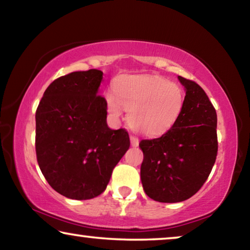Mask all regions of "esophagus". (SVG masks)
Segmentation results:
<instances>
[{
	"label": "esophagus",
	"instance_id": "obj_1",
	"mask_svg": "<svg viewBox=\"0 0 250 250\" xmlns=\"http://www.w3.org/2000/svg\"><path fill=\"white\" fill-rule=\"evenodd\" d=\"M130 142H131V146L137 147L139 145V139L136 136H130Z\"/></svg>",
	"mask_w": 250,
	"mask_h": 250
}]
</instances>
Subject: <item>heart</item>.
Listing matches in <instances>:
<instances>
[{
	"label": "heart",
	"mask_w": 250,
	"mask_h": 250,
	"mask_svg": "<svg viewBox=\"0 0 250 250\" xmlns=\"http://www.w3.org/2000/svg\"><path fill=\"white\" fill-rule=\"evenodd\" d=\"M114 94L106 95L107 110L120 117L129 111V124L143 135L167 132L180 117L185 91L175 83L159 76H129L117 83Z\"/></svg>",
	"instance_id": "b5f03b06"
}]
</instances>
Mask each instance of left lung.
<instances>
[{
  "mask_svg": "<svg viewBox=\"0 0 250 250\" xmlns=\"http://www.w3.org/2000/svg\"><path fill=\"white\" fill-rule=\"evenodd\" d=\"M185 86L180 117L159 138L143 139L140 178L146 195L160 203L190 198L202 188L217 155L216 111L198 83L179 76Z\"/></svg>",
  "mask_w": 250,
  "mask_h": 250,
  "instance_id": "obj_1",
  "label": "left lung"
}]
</instances>
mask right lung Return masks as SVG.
I'll return each instance as SVG.
<instances>
[{"label": "right lung", "mask_w": 250, "mask_h": 250, "mask_svg": "<svg viewBox=\"0 0 250 250\" xmlns=\"http://www.w3.org/2000/svg\"><path fill=\"white\" fill-rule=\"evenodd\" d=\"M101 70L55 79L36 110V156L42 173L59 194L71 199L101 195L129 149L125 129L107 126L106 100L97 95Z\"/></svg>", "instance_id": "add662e5"}]
</instances>
